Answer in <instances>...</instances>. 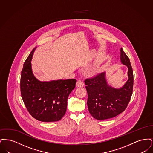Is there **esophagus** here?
I'll return each instance as SVG.
<instances>
[{"label": "esophagus", "instance_id": "1", "mask_svg": "<svg viewBox=\"0 0 153 153\" xmlns=\"http://www.w3.org/2000/svg\"><path fill=\"white\" fill-rule=\"evenodd\" d=\"M76 86L77 87H83L84 86V83L81 80H78L77 81V83H76Z\"/></svg>", "mask_w": 153, "mask_h": 153}]
</instances>
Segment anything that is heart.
I'll use <instances>...</instances> for the list:
<instances>
[{
  "label": "heart",
  "mask_w": 153,
  "mask_h": 153,
  "mask_svg": "<svg viewBox=\"0 0 153 153\" xmlns=\"http://www.w3.org/2000/svg\"><path fill=\"white\" fill-rule=\"evenodd\" d=\"M96 72H97V71L96 70V71H95V73H96Z\"/></svg>",
  "instance_id": "heart-1"
}]
</instances>
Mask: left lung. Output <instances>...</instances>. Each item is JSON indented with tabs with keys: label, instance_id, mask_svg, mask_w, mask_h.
<instances>
[{
	"label": "left lung",
	"instance_id": "1",
	"mask_svg": "<svg viewBox=\"0 0 153 153\" xmlns=\"http://www.w3.org/2000/svg\"><path fill=\"white\" fill-rule=\"evenodd\" d=\"M121 62L128 68V79L123 87L109 85L102 72L84 81L88 93L87 105L91 115L96 119L105 120L117 117L127 108L133 91L134 76L130 61L120 49Z\"/></svg>",
	"mask_w": 153,
	"mask_h": 153
}]
</instances>
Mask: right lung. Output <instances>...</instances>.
<instances>
[{
    "label": "right lung",
    "mask_w": 153,
    "mask_h": 153,
    "mask_svg": "<svg viewBox=\"0 0 153 153\" xmlns=\"http://www.w3.org/2000/svg\"><path fill=\"white\" fill-rule=\"evenodd\" d=\"M36 48L25 60L21 75V94L30 114L44 122L58 121L64 116L67 100L76 79L40 81L34 76L31 61Z\"/></svg>",
    "instance_id": "1"
}]
</instances>
